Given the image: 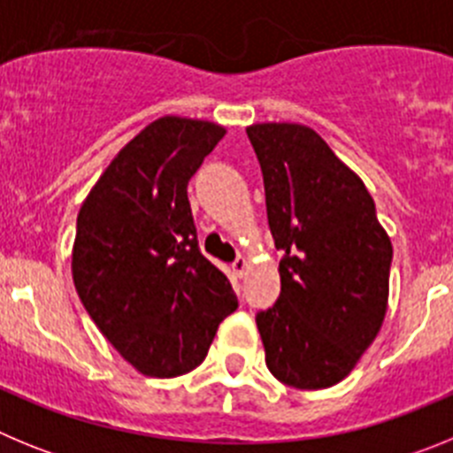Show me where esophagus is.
Instances as JSON below:
<instances>
[{"instance_id":"obj_1","label":"esophagus","mask_w":453,"mask_h":453,"mask_svg":"<svg viewBox=\"0 0 453 453\" xmlns=\"http://www.w3.org/2000/svg\"><path fill=\"white\" fill-rule=\"evenodd\" d=\"M247 267H250V263H247V258H242V256H238V258L231 263V270H234L235 276H245Z\"/></svg>"}]
</instances>
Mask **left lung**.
<instances>
[{"label": "left lung", "mask_w": 453, "mask_h": 453, "mask_svg": "<svg viewBox=\"0 0 453 453\" xmlns=\"http://www.w3.org/2000/svg\"><path fill=\"white\" fill-rule=\"evenodd\" d=\"M261 163L281 295L256 313L267 370L299 390L340 383L381 329L392 245L365 183L302 124L247 129Z\"/></svg>", "instance_id": "1"}]
</instances>
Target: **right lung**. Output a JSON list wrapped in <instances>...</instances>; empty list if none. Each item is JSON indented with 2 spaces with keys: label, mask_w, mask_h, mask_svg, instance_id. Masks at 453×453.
I'll list each match as a JSON object with an SVG mask.
<instances>
[{
  "label": "right lung",
  "mask_w": 453,
  "mask_h": 453,
  "mask_svg": "<svg viewBox=\"0 0 453 453\" xmlns=\"http://www.w3.org/2000/svg\"><path fill=\"white\" fill-rule=\"evenodd\" d=\"M222 135L213 122L156 119L115 156L79 211V299L145 376L195 370L238 308L229 279L199 250L188 202V181Z\"/></svg>",
  "instance_id": "obj_1"
}]
</instances>
